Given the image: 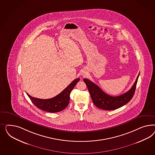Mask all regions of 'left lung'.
Instances as JSON below:
<instances>
[{"label": "left lung", "mask_w": 155, "mask_h": 155, "mask_svg": "<svg viewBox=\"0 0 155 155\" xmlns=\"http://www.w3.org/2000/svg\"><path fill=\"white\" fill-rule=\"evenodd\" d=\"M139 74L140 73L131 88L126 93L117 97H113L105 93L98 86L87 78H84V81L88 88L93 103L97 107L104 110H114L121 107L131 101L135 91Z\"/></svg>", "instance_id": "8db88e82"}]
</instances>
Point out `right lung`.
Returning <instances> with one entry per match:
<instances>
[{
    "instance_id": "add662e5",
    "label": "right lung",
    "mask_w": 155,
    "mask_h": 155,
    "mask_svg": "<svg viewBox=\"0 0 155 155\" xmlns=\"http://www.w3.org/2000/svg\"><path fill=\"white\" fill-rule=\"evenodd\" d=\"M80 80L77 78L69 84L65 89L56 97L51 99L34 98L27 93L32 102L38 107L49 113H57L61 111L68 106L70 101V94L75 84Z\"/></svg>"
}]
</instances>
